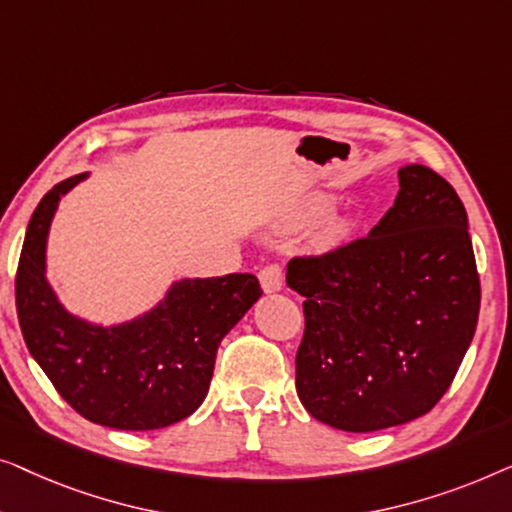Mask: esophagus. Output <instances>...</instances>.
Listing matches in <instances>:
<instances>
[{
	"label": "esophagus",
	"instance_id": "obj_1",
	"mask_svg": "<svg viewBox=\"0 0 512 512\" xmlns=\"http://www.w3.org/2000/svg\"><path fill=\"white\" fill-rule=\"evenodd\" d=\"M283 283H285L283 266L269 264V266H264L262 271H259V285H262V290H264L266 294L280 292V290H283Z\"/></svg>",
	"mask_w": 512,
	"mask_h": 512
}]
</instances>
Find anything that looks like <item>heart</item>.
Listing matches in <instances>:
<instances>
[{
    "label": "heart",
    "instance_id": "heart-1",
    "mask_svg": "<svg viewBox=\"0 0 512 512\" xmlns=\"http://www.w3.org/2000/svg\"><path fill=\"white\" fill-rule=\"evenodd\" d=\"M338 234H341V227H338V225H329L325 229V239H336Z\"/></svg>",
    "mask_w": 512,
    "mask_h": 512
}]
</instances>
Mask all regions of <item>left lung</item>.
<instances>
[{
    "label": "left lung",
    "mask_w": 512,
    "mask_h": 512,
    "mask_svg": "<svg viewBox=\"0 0 512 512\" xmlns=\"http://www.w3.org/2000/svg\"><path fill=\"white\" fill-rule=\"evenodd\" d=\"M285 280L306 297L299 401L341 431L399 427L429 413L478 325L466 208L424 164L399 169L394 206L366 239L292 259Z\"/></svg>",
    "instance_id": "left-lung-1"
}]
</instances>
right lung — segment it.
<instances>
[{"mask_svg":"<svg viewBox=\"0 0 512 512\" xmlns=\"http://www.w3.org/2000/svg\"><path fill=\"white\" fill-rule=\"evenodd\" d=\"M57 183L27 225L16 306L27 350L85 420L111 429H162L206 399L218 345L262 297L253 273L174 280L132 320L102 325L71 313L48 280V234L71 187Z\"/></svg>","mask_w":512,"mask_h":512,"instance_id":"1","label":"right lung"}]
</instances>
